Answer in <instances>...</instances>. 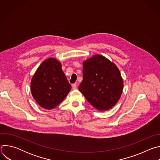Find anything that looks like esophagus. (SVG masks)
I'll return each mask as SVG.
<instances>
[{
  "label": "esophagus",
  "instance_id": "esophagus-1",
  "mask_svg": "<svg viewBox=\"0 0 160 160\" xmlns=\"http://www.w3.org/2000/svg\"><path fill=\"white\" fill-rule=\"evenodd\" d=\"M72 88H73V90H75V89L77 88V83H73V84L72 85Z\"/></svg>",
  "mask_w": 160,
  "mask_h": 160
}]
</instances>
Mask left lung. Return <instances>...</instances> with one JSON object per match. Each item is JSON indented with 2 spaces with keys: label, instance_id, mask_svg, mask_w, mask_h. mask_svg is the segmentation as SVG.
<instances>
[{
  "label": "left lung",
  "instance_id": "left-lung-1",
  "mask_svg": "<svg viewBox=\"0 0 160 160\" xmlns=\"http://www.w3.org/2000/svg\"><path fill=\"white\" fill-rule=\"evenodd\" d=\"M123 88L115 63L96 54L83 62V80L78 87L87 101L99 111H106L119 101Z\"/></svg>",
  "mask_w": 160,
  "mask_h": 160
}]
</instances>
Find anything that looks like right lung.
Listing matches in <instances>:
<instances>
[{
  "label": "right lung",
  "instance_id": "add662e5",
  "mask_svg": "<svg viewBox=\"0 0 160 160\" xmlns=\"http://www.w3.org/2000/svg\"><path fill=\"white\" fill-rule=\"evenodd\" d=\"M72 88L58 59L43 61L31 80L33 98L42 108L51 109L59 105Z\"/></svg>",
  "mask_w": 160,
  "mask_h": 160
}]
</instances>
